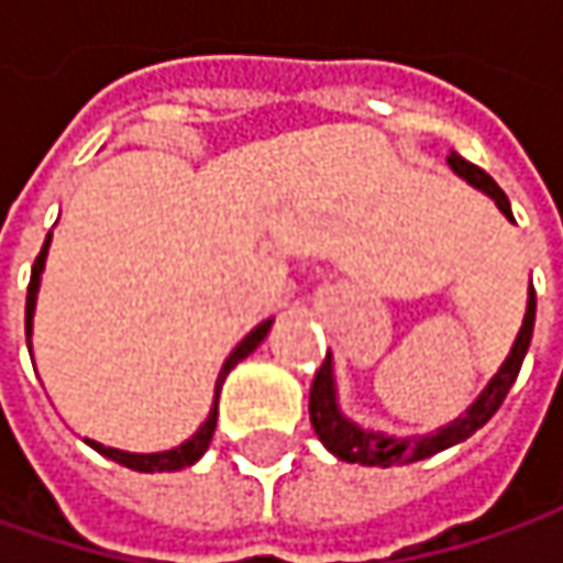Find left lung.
Wrapping results in <instances>:
<instances>
[{"mask_svg": "<svg viewBox=\"0 0 563 563\" xmlns=\"http://www.w3.org/2000/svg\"><path fill=\"white\" fill-rule=\"evenodd\" d=\"M448 165H451L461 178H466L470 185L479 187L483 194H488V197L495 200V206H498L508 219H514L505 190L495 185L483 168H476L473 163L461 159L457 153L448 156ZM532 325H536V288H530V303H527V316H523L520 335L514 341L508 360L501 363V369H498L495 378L486 385V391L470 404V410H466L461 420H454L451 426H444V429H435L432 435H422V439H388V435H382V432H366V429H360V426H354L351 420H344L335 400L332 357L325 354L322 366L316 369L313 388H310V422H313L319 442L325 444V448H329L335 457H341V461L360 466L413 464V461H422V457L439 454V451L451 448V444L464 442V439H470L476 429H483V426L495 417V410L505 404V398H508L510 385L520 376L523 357H527V351H530Z\"/></svg>", "mask_w": 563, "mask_h": 563, "instance_id": "left-lung-1", "label": "left lung"}]
</instances>
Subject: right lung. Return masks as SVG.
Listing matches in <instances>:
<instances>
[{
	"label": "right lung",
	"instance_id": "right-lung-1",
	"mask_svg": "<svg viewBox=\"0 0 563 563\" xmlns=\"http://www.w3.org/2000/svg\"><path fill=\"white\" fill-rule=\"evenodd\" d=\"M46 250H49V234H46V241H43V250L36 253V260H33V269H31V285H27V338H31V319H33V307H36V288H40V272H43V263H46ZM272 329V319L269 322H260L253 332H250L231 354H228L225 366H222V373L216 378V398H212V410H209V417L206 422L187 439L185 444H178V448H172V451H159V454H128V451H115V448H106V444L90 442L87 444L99 451L102 457H109V461H115L121 466H131V470H137V473H175V470H185V466L197 464L200 457L206 454V448L212 442V432H216V417H219V391H222V382L225 376L241 363V360L253 354L256 347H260V341L269 335Z\"/></svg>",
	"mask_w": 563,
	"mask_h": 563
}]
</instances>
